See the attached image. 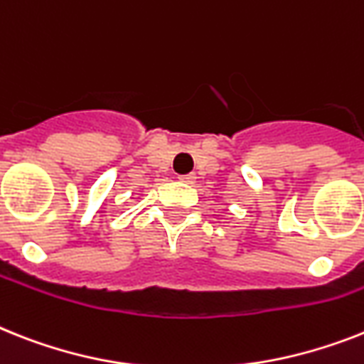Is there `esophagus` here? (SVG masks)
Returning a JSON list of instances; mask_svg holds the SVG:
<instances>
[{"instance_id": "1", "label": "esophagus", "mask_w": 364, "mask_h": 364, "mask_svg": "<svg viewBox=\"0 0 364 364\" xmlns=\"http://www.w3.org/2000/svg\"><path fill=\"white\" fill-rule=\"evenodd\" d=\"M178 180L180 182H186V184H193L195 175H191V173H189V175H180Z\"/></svg>"}]
</instances>
